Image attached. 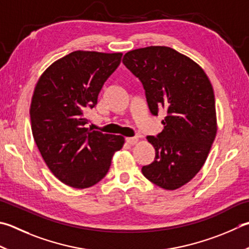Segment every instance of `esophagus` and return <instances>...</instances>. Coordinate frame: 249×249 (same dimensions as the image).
Instances as JSON below:
<instances>
[{"instance_id": "34e87169", "label": "esophagus", "mask_w": 249, "mask_h": 249, "mask_svg": "<svg viewBox=\"0 0 249 249\" xmlns=\"http://www.w3.org/2000/svg\"><path fill=\"white\" fill-rule=\"evenodd\" d=\"M125 140H126V142L129 143V144H135V143L138 142L137 137H127Z\"/></svg>"}]
</instances>
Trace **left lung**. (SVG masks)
Here are the masks:
<instances>
[{"label": "left lung", "instance_id": "left-lung-1", "mask_svg": "<svg viewBox=\"0 0 249 249\" xmlns=\"http://www.w3.org/2000/svg\"><path fill=\"white\" fill-rule=\"evenodd\" d=\"M123 63L142 84L151 113L166 110L163 130L147 137L154 160L141 172L157 186L176 190L199 172L216 137L211 82L197 63L166 46L130 51Z\"/></svg>", "mask_w": 249, "mask_h": 249}]
</instances>
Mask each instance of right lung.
I'll return each mask as SVG.
<instances>
[{"label": "right lung", "mask_w": 249, "mask_h": 249, "mask_svg": "<svg viewBox=\"0 0 249 249\" xmlns=\"http://www.w3.org/2000/svg\"><path fill=\"white\" fill-rule=\"evenodd\" d=\"M121 53L76 51L53 62L34 89L33 138L48 168L72 188L104 178L124 137L87 128L85 112L95 108L105 82L120 66Z\"/></svg>", "instance_id": "right-lung-1"}]
</instances>
